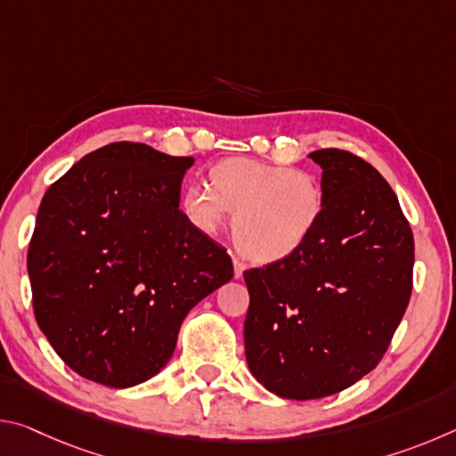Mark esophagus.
I'll list each match as a JSON object with an SVG mask.
<instances>
[{
    "instance_id": "34e87169",
    "label": "esophagus",
    "mask_w": 456,
    "mask_h": 456,
    "mask_svg": "<svg viewBox=\"0 0 456 456\" xmlns=\"http://www.w3.org/2000/svg\"><path fill=\"white\" fill-rule=\"evenodd\" d=\"M245 269H247V265L243 264V261H239V259H233V275H235V280H241Z\"/></svg>"
}]
</instances>
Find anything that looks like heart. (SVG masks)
<instances>
[{
	"label": "heart",
	"instance_id": "b5f03b06",
	"mask_svg": "<svg viewBox=\"0 0 456 456\" xmlns=\"http://www.w3.org/2000/svg\"><path fill=\"white\" fill-rule=\"evenodd\" d=\"M209 183H191L181 209L203 235H217L233 217V239L259 264L289 259L314 237L323 215V191L314 175L264 160L231 157L211 167Z\"/></svg>",
	"mask_w": 456,
	"mask_h": 456
}]
</instances>
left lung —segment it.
<instances>
[{
    "label": "left lung",
    "mask_w": 456,
    "mask_h": 456,
    "mask_svg": "<svg viewBox=\"0 0 456 456\" xmlns=\"http://www.w3.org/2000/svg\"><path fill=\"white\" fill-rule=\"evenodd\" d=\"M323 215L296 256L245 272V356L269 392L323 398L378 366L412 291L414 239L382 175L322 149Z\"/></svg>",
    "instance_id": "1"
}]
</instances>
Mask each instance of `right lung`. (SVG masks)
I'll use <instances>...</instances> for the list:
<instances>
[{
  "instance_id": "obj_1",
  "label": "right lung",
  "mask_w": 456,
  "mask_h": 456,
  "mask_svg": "<svg viewBox=\"0 0 456 456\" xmlns=\"http://www.w3.org/2000/svg\"><path fill=\"white\" fill-rule=\"evenodd\" d=\"M192 157L112 142L45 191L28 251L37 326L74 372L110 388L157 376L183 320L233 277L181 211Z\"/></svg>"
}]
</instances>
